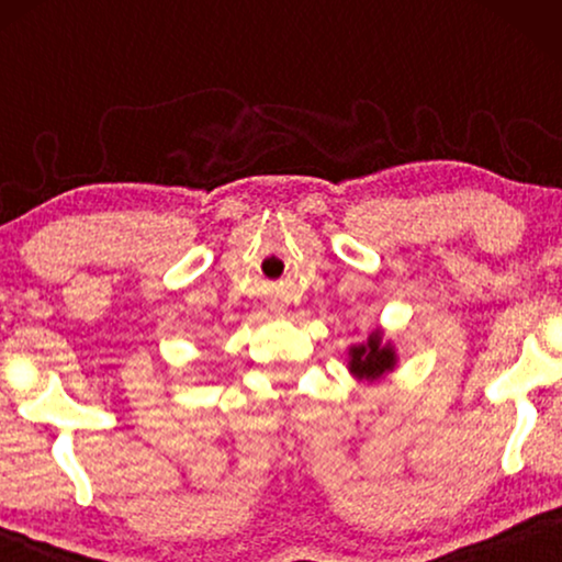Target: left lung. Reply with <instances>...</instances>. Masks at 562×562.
Masks as SVG:
<instances>
[{"label": "left lung", "instance_id": "1", "mask_svg": "<svg viewBox=\"0 0 562 562\" xmlns=\"http://www.w3.org/2000/svg\"><path fill=\"white\" fill-rule=\"evenodd\" d=\"M348 368L356 379H366V381H379L381 375H386L389 371H394L396 366V350L394 345L383 340L381 329L368 335L366 342L352 345L348 350Z\"/></svg>", "mask_w": 562, "mask_h": 562}]
</instances>
